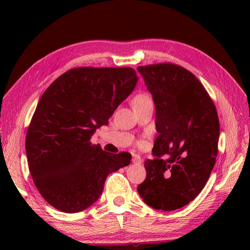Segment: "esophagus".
<instances>
[{"label":"esophagus","mask_w":250,"mask_h":250,"mask_svg":"<svg viewBox=\"0 0 250 250\" xmlns=\"http://www.w3.org/2000/svg\"><path fill=\"white\" fill-rule=\"evenodd\" d=\"M132 162L134 163V164H141L142 163V160H141V158L139 155H137V154H133L132 155Z\"/></svg>","instance_id":"obj_1"}]
</instances>
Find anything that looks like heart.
<instances>
[{
  "mask_svg": "<svg viewBox=\"0 0 250 250\" xmlns=\"http://www.w3.org/2000/svg\"><path fill=\"white\" fill-rule=\"evenodd\" d=\"M149 99H150L149 97L146 96V95H138V96L134 97V99L132 101V105L138 104H141V103H145V101L149 100Z\"/></svg>",
  "mask_w": 250,
  "mask_h": 250,
  "instance_id": "b5f03b06",
  "label": "heart"
}]
</instances>
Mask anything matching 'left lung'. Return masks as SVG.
Listing matches in <instances>:
<instances>
[{"instance_id": "obj_1", "label": "left lung", "mask_w": 250, "mask_h": 250, "mask_svg": "<svg viewBox=\"0 0 250 250\" xmlns=\"http://www.w3.org/2000/svg\"><path fill=\"white\" fill-rule=\"evenodd\" d=\"M138 71L154 101L159 133L138 193L152 208L174 210L201 193L215 166L217 111L200 80L183 67L167 62Z\"/></svg>"}]
</instances>
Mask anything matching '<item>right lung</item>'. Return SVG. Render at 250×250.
Here are the masks:
<instances>
[{"instance_id":"add662e5","label":"right lung","mask_w":250,"mask_h":250,"mask_svg":"<svg viewBox=\"0 0 250 250\" xmlns=\"http://www.w3.org/2000/svg\"><path fill=\"white\" fill-rule=\"evenodd\" d=\"M135 70L74 68L45 90L28 126L25 149L34 184L45 201L64 213H78L100 197L110 173L130 164L131 154L92 146L137 86Z\"/></svg>"}]
</instances>
